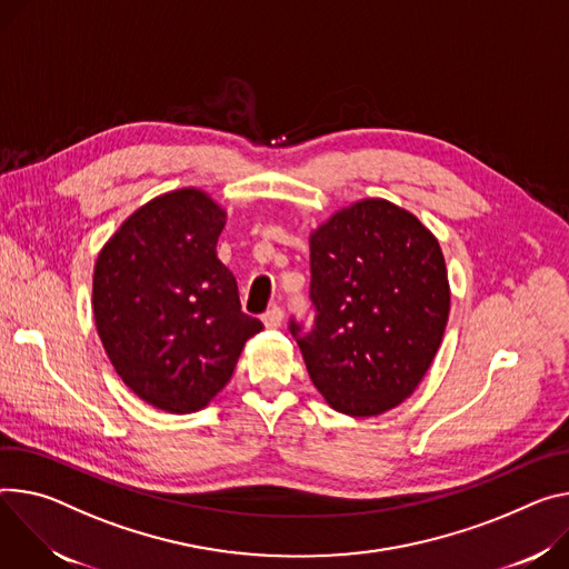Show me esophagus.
Wrapping results in <instances>:
<instances>
[{
  "label": "esophagus",
  "mask_w": 569,
  "mask_h": 569,
  "mask_svg": "<svg viewBox=\"0 0 569 569\" xmlns=\"http://www.w3.org/2000/svg\"><path fill=\"white\" fill-rule=\"evenodd\" d=\"M281 322H283V311H281L279 306H272L268 313H263V325H266L268 329H279Z\"/></svg>",
  "instance_id": "34e87169"
}]
</instances>
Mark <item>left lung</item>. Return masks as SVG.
<instances>
[{"instance_id": "1", "label": "left lung", "mask_w": 569, "mask_h": 569, "mask_svg": "<svg viewBox=\"0 0 569 569\" xmlns=\"http://www.w3.org/2000/svg\"><path fill=\"white\" fill-rule=\"evenodd\" d=\"M311 331L290 320L306 370L331 408L370 418L418 388L449 318L433 233L386 199H360L311 236Z\"/></svg>"}]
</instances>
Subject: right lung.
<instances>
[{
    "instance_id": "add662e5",
    "label": "right lung",
    "mask_w": 569,
    "mask_h": 569,
    "mask_svg": "<svg viewBox=\"0 0 569 569\" xmlns=\"http://www.w3.org/2000/svg\"><path fill=\"white\" fill-rule=\"evenodd\" d=\"M224 220L206 192L172 190L140 206L97 256L101 345L120 379L168 412L209 403L263 329L240 311L236 277L216 253Z\"/></svg>"
}]
</instances>
